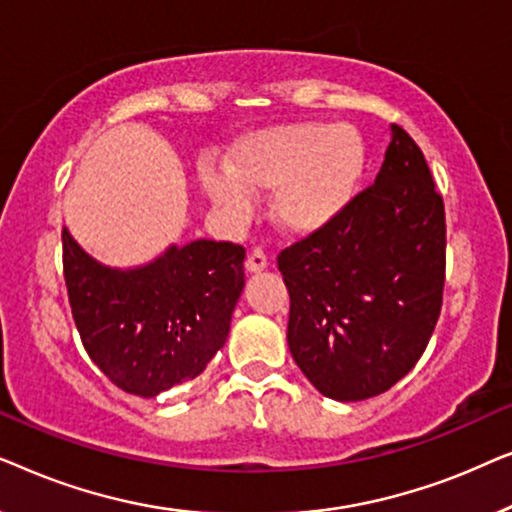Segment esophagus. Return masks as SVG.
I'll return each mask as SVG.
<instances>
[{
    "mask_svg": "<svg viewBox=\"0 0 512 512\" xmlns=\"http://www.w3.org/2000/svg\"><path fill=\"white\" fill-rule=\"evenodd\" d=\"M265 265H268V256H265V251L261 247L251 249L249 256H247V270L249 272H261Z\"/></svg>",
    "mask_w": 512,
    "mask_h": 512,
    "instance_id": "obj_1",
    "label": "esophagus"
}]
</instances>
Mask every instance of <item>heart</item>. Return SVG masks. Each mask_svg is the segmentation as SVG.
Masks as SVG:
<instances>
[{"label": "heart", "instance_id": "b5f03b06", "mask_svg": "<svg viewBox=\"0 0 512 512\" xmlns=\"http://www.w3.org/2000/svg\"><path fill=\"white\" fill-rule=\"evenodd\" d=\"M366 165L359 132L349 125L284 123L254 130L228 151L226 172L200 170L209 200L230 219L254 214L251 195L272 191V219L289 235H312L342 214Z\"/></svg>", "mask_w": 512, "mask_h": 512}]
</instances>
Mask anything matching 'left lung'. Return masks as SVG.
<instances>
[{"label": "left lung", "instance_id": "obj_1", "mask_svg": "<svg viewBox=\"0 0 512 512\" xmlns=\"http://www.w3.org/2000/svg\"><path fill=\"white\" fill-rule=\"evenodd\" d=\"M391 130L375 184L277 256L293 361L321 394L345 403L408 375L443 307V195L415 139Z\"/></svg>", "mask_w": 512, "mask_h": 512}]
</instances>
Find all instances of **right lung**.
I'll use <instances>...</instances> for the list:
<instances>
[{"label": "right lung", "instance_id": "add662e5", "mask_svg": "<svg viewBox=\"0 0 512 512\" xmlns=\"http://www.w3.org/2000/svg\"><path fill=\"white\" fill-rule=\"evenodd\" d=\"M62 272L81 342L125 394L198 377L223 347L244 286V247L195 240L137 270L93 261L62 230Z\"/></svg>", "mask_w": 512, "mask_h": 512}]
</instances>
